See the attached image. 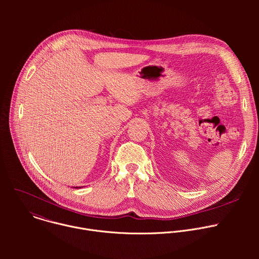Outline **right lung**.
Returning a JSON list of instances; mask_svg holds the SVG:
<instances>
[{
  "mask_svg": "<svg viewBox=\"0 0 259 259\" xmlns=\"http://www.w3.org/2000/svg\"><path fill=\"white\" fill-rule=\"evenodd\" d=\"M80 188V187H79ZM79 188H75V189H79Z\"/></svg>",
  "mask_w": 259,
  "mask_h": 259,
  "instance_id": "1",
  "label": "right lung"
}]
</instances>
